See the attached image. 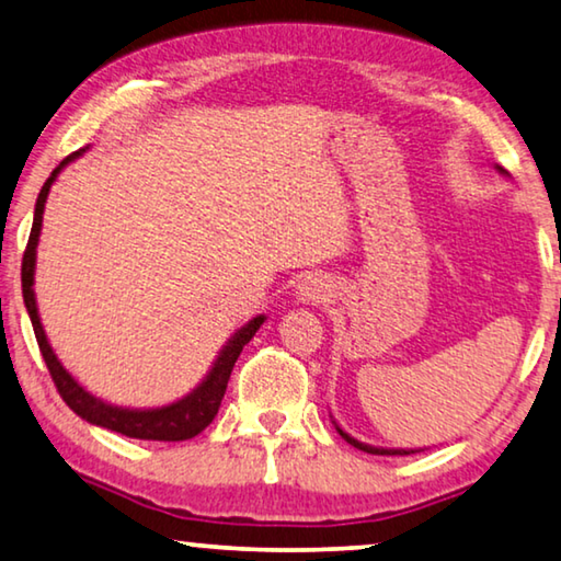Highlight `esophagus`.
<instances>
[{"mask_svg": "<svg viewBox=\"0 0 561 561\" xmlns=\"http://www.w3.org/2000/svg\"><path fill=\"white\" fill-rule=\"evenodd\" d=\"M333 298V283L325 275H306L298 283V300L306 306H321Z\"/></svg>", "mask_w": 561, "mask_h": 561, "instance_id": "1", "label": "esophagus"}]
</instances>
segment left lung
Instances as JSON below:
<instances>
[{
	"mask_svg": "<svg viewBox=\"0 0 561 561\" xmlns=\"http://www.w3.org/2000/svg\"><path fill=\"white\" fill-rule=\"evenodd\" d=\"M499 170H502V168H499ZM339 434H341L343 438H346L348 444H353V446H356V449L366 451V454H378V456H396V454H399V456H407V454H416V451H407V449H376V446H366V444L356 442V438H351V436L346 434V431H341V428H339Z\"/></svg>",
	"mask_w": 561,
	"mask_h": 561,
	"instance_id": "1",
	"label": "left lung"
}]
</instances>
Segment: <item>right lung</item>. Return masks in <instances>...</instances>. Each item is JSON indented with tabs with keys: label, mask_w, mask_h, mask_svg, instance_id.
Returning a JSON list of instances; mask_svg holds the SVG:
<instances>
[{
	"label": "right lung",
	"mask_w": 561,
	"mask_h": 561,
	"mask_svg": "<svg viewBox=\"0 0 561 561\" xmlns=\"http://www.w3.org/2000/svg\"><path fill=\"white\" fill-rule=\"evenodd\" d=\"M77 154H82V150L67 154V158L59 162V168L51 170L47 183L42 185L37 205H34L32 232H30L27 248H24V255H22V296H24V306H27V313L32 318V329H34V335H37L42 358H45L51 381H55L59 396H62V401L77 413V416L90 421V424L117 431V434L130 436V438H145V442H185V438L197 436L205 426L213 424L215 413H218V409H220L222 396H226L232 366H236L240 351H243L245 343L253 339L255 331L261 329V323L265 321V318L263 316L253 318L251 323L243 325V329L232 335L228 346L222 348V353L218 356V360H215V366L208 374V378H205V381L197 386L191 396H185V399L178 403H170V407L152 409V411L117 409V407H110V403H105V401L94 399V396L84 391L82 386L77 383L75 378L62 368V364H59L55 356V351H51V346L47 343V335L39 323L37 304H34V290H32L34 255H37L42 213H45L49 185L55 183L57 172L62 170L72 158H77Z\"/></svg>",
	"instance_id": "right-lung-1"
}]
</instances>
